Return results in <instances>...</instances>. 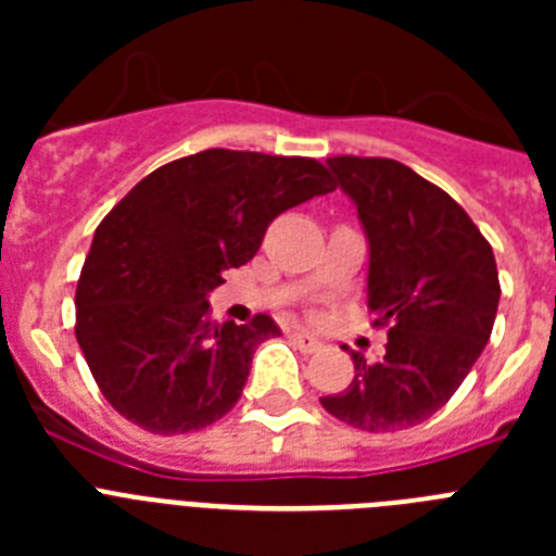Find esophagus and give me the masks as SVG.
Segmentation results:
<instances>
[{"label":"esophagus","instance_id":"34e87169","mask_svg":"<svg viewBox=\"0 0 556 556\" xmlns=\"http://www.w3.org/2000/svg\"><path fill=\"white\" fill-rule=\"evenodd\" d=\"M292 342L294 345H298V351H303V353H314L317 351V348L323 345L320 339L317 337H312V333H292Z\"/></svg>","mask_w":556,"mask_h":556}]
</instances>
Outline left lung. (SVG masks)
<instances>
[{
  "instance_id": "obj_1",
  "label": "left lung",
  "mask_w": 556,
  "mask_h": 556,
  "mask_svg": "<svg viewBox=\"0 0 556 556\" xmlns=\"http://www.w3.org/2000/svg\"><path fill=\"white\" fill-rule=\"evenodd\" d=\"M370 242L367 308L387 353L351 351L353 381L320 397L362 431H404L451 401L493 333L501 283L490 242L451 194L392 159H328Z\"/></svg>"
}]
</instances>
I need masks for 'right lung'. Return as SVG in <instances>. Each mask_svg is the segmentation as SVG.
I'll return each mask as SVG.
<instances>
[{
	"instance_id": "right-lung-1",
	"label": "right lung",
	"mask_w": 556,
	"mask_h": 556,
	"mask_svg": "<svg viewBox=\"0 0 556 556\" xmlns=\"http://www.w3.org/2000/svg\"><path fill=\"white\" fill-rule=\"evenodd\" d=\"M333 191L326 166L203 150L150 172L100 223L77 281L75 333L108 404L152 434H186L236 406L273 317L211 320L223 269L258 253L278 214Z\"/></svg>"
}]
</instances>
